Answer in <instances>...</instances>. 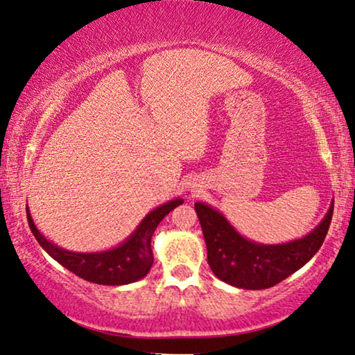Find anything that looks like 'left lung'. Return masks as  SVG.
I'll return each mask as SVG.
<instances>
[{
  "label": "left lung",
  "instance_id": "left-lung-1",
  "mask_svg": "<svg viewBox=\"0 0 355 355\" xmlns=\"http://www.w3.org/2000/svg\"><path fill=\"white\" fill-rule=\"evenodd\" d=\"M205 237L208 265L218 279L241 289H266L307 263L322 247L333 216V203L322 223L300 239L284 244H259L245 239L221 211L196 203Z\"/></svg>",
  "mask_w": 355,
  "mask_h": 355
}]
</instances>
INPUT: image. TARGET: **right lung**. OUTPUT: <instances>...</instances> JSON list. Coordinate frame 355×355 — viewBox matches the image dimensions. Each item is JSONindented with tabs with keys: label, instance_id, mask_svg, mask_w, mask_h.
<instances>
[{
	"label": "right lung",
	"instance_id": "1",
	"mask_svg": "<svg viewBox=\"0 0 355 355\" xmlns=\"http://www.w3.org/2000/svg\"><path fill=\"white\" fill-rule=\"evenodd\" d=\"M182 198H174L163 205H159L145 215L140 225L124 242L118 247L101 252H72L62 247H58L46 239L37 230L27 207V220L31 231L35 236L38 244L48 255L53 257L58 263L64 266L79 278L90 281L95 284L121 286L135 283L148 275L153 265L152 254V236L159 221L174 210L178 205H182Z\"/></svg>",
	"mask_w": 355,
	"mask_h": 355
}]
</instances>
